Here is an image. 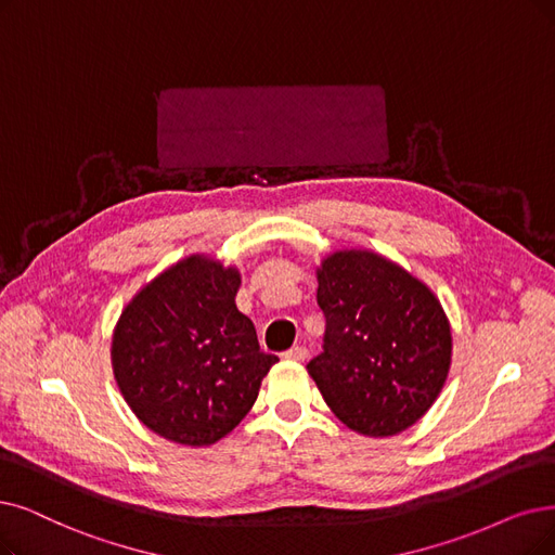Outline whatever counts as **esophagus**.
Here are the masks:
<instances>
[{
  "label": "esophagus",
  "instance_id": "esophagus-1",
  "mask_svg": "<svg viewBox=\"0 0 555 555\" xmlns=\"http://www.w3.org/2000/svg\"><path fill=\"white\" fill-rule=\"evenodd\" d=\"M307 348L305 346H294V348H289L284 352V360H289V362H305L307 360Z\"/></svg>",
  "mask_w": 555,
  "mask_h": 555
}]
</instances>
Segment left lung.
Instances as JSON below:
<instances>
[{
	"mask_svg": "<svg viewBox=\"0 0 555 555\" xmlns=\"http://www.w3.org/2000/svg\"><path fill=\"white\" fill-rule=\"evenodd\" d=\"M323 352L307 364L327 408L350 430L391 437L424 416L444 387L453 337L430 286L362 248L317 269Z\"/></svg>",
	"mask_w": 555,
	"mask_h": 555,
	"instance_id": "left-lung-1",
	"label": "left lung"
}]
</instances>
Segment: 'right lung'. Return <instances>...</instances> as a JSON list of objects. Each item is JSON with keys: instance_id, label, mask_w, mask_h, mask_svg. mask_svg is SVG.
<instances>
[{"instance_id": "add662e5", "label": "right lung", "mask_w": 555, "mask_h": 555, "mask_svg": "<svg viewBox=\"0 0 555 555\" xmlns=\"http://www.w3.org/2000/svg\"><path fill=\"white\" fill-rule=\"evenodd\" d=\"M241 273L189 255L127 302L111 339L120 393L143 426L184 447L228 437L278 362L236 309Z\"/></svg>"}]
</instances>
